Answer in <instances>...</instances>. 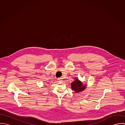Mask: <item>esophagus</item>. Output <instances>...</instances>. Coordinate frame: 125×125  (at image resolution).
Segmentation results:
<instances>
[{
  "label": "esophagus",
  "instance_id": "34e87169",
  "mask_svg": "<svg viewBox=\"0 0 125 125\" xmlns=\"http://www.w3.org/2000/svg\"><path fill=\"white\" fill-rule=\"evenodd\" d=\"M58 80L59 81V82H62V78H58Z\"/></svg>",
  "mask_w": 125,
  "mask_h": 125
}]
</instances>
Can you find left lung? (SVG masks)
Wrapping results in <instances>:
<instances>
[{"label": "left lung", "instance_id": "left-lung-1", "mask_svg": "<svg viewBox=\"0 0 125 125\" xmlns=\"http://www.w3.org/2000/svg\"><path fill=\"white\" fill-rule=\"evenodd\" d=\"M71 84L72 89L75 93L82 92L86 89L87 87V84H86V85H83V83L77 77L74 78V80L72 82Z\"/></svg>", "mask_w": 125, "mask_h": 125}]
</instances>
